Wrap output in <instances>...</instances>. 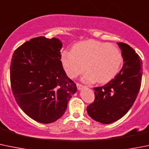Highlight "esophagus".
Listing matches in <instances>:
<instances>
[{"label":"esophagus","instance_id":"esophagus-1","mask_svg":"<svg viewBox=\"0 0 149 149\" xmlns=\"http://www.w3.org/2000/svg\"><path fill=\"white\" fill-rule=\"evenodd\" d=\"M76 86H77V88L78 90H81V89H83L84 87V86L83 85V84H80V83H76Z\"/></svg>","mask_w":149,"mask_h":149}]
</instances>
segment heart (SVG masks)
Segmentation results:
<instances>
[{
	"instance_id": "1",
	"label": "heart",
	"mask_w": 149,
	"mask_h": 149,
	"mask_svg": "<svg viewBox=\"0 0 149 149\" xmlns=\"http://www.w3.org/2000/svg\"><path fill=\"white\" fill-rule=\"evenodd\" d=\"M62 66L70 79L87 72L83 80L86 82L104 84L119 73L123 62L121 51L109 43L95 40L81 42L71 51H64L61 56Z\"/></svg>"
}]
</instances>
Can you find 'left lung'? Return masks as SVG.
Listing matches in <instances>:
<instances>
[{"label":"left lung","mask_w":149,"mask_h":149,"mask_svg":"<svg viewBox=\"0 0 149 149\" xmlns=\"http://www.w3.org/2000/svg\"><path fill=\"white\" fill-rule=\"evenodd\" d=\"M118 45L124 61L121 70L107 84L94 87L95 100L87 107L89 116L105 124L116 121L127 113L141 86V58L126 43L118 42Z\"/></svg>","instance_id":"obj_1"}]
</instances>
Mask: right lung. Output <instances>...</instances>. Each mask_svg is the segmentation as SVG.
Listing matches in <instances>:
<instances>
[{
  "mask_svg": "<svg viewBox=\"0 0 149 149\" xmlns=\"http://www.w3.org/2000/svg\"><path fill=\"white\" fill-rule=\"evenodd\" d=\"M62 46L54 37H34L12 56L10 82L15 101L28 116L40 123L59 119L77 89L62 67Z\"/></svg>",
  "mask_w": 149,
  "mask_h": 149,
  "instance_id": "right-lung-1",
  "label": "right lung"
}]
</instances>
